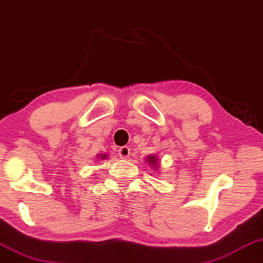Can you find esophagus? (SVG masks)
<instances>
[{"mask_svg":"<svg viewBox=\"0 0 263 263\" xmlns=\"http://www.w3.org/2000/svg\"><path fill=\"white\" fill-rule=\"evenodd\" d=\"M130 152H131L130 146H121L118 150V155L120 158H127V157L130 156Z\"/></svg>","mask_w":263,"mask_h":263,"instance_id":"obj_1","label":"esophagus"}]
</instances>
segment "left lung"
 Wrapping results in <instances>:
<instances>
[{
  "mask_svg": "<svg viewBox=\"0 0 263 263\" xmlns=\"http://www.w3.org/2000/svg\"><path fill=\"white\" fill-rule=\"evenodd\" d=\"M147 160H148V162H150L151 164H154V165H155V164H156V157H154V156H150V158H147Z\"/></svg>",
  "mask_w": 263,
  "mask_h": 263,
  "instance_id": "obj_1",
  "label": "left lung"
}]
</instances>
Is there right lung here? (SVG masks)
I'll use <instances>...</instances> for the list:
<instances>
[{"label": "right lung", "instance_id": "obj_1", "mask_svg": "<svg viewBox=\"0 0 263 263\" xmlns=\"http://www.w3.org/2000/svg\"><path fill=\"white\" fill-rule=\"evenodd\" d=\"M103 157H105V156H103Z\"/></svg>", "mask_w": 263, "mask_h": 263}]
</instances>
